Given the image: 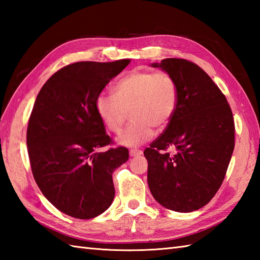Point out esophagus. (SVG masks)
Instances as JSON below:
<instances>
[{"mask_svg": "<svg viewBox=\"0 0 260 260\" xmlns=\"http://www.w3.org/2000/svg\"><path fill=\"white\" fill-rule=\"evenodd\" d=\"M143 152L141 150H136V148H133V150L129 151V155L131 156H140L142 155Z\"/></svg>", "mask_w": 260, "mask_h": 260, "instance_id": "34e87169", "label": "esophagus"}]
</instances>
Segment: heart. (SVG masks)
Segmentation results:
<instances>
[{
  "instance_id": "heart-1",
  "label": "heart",
  "mask_w": 260,
  "mask_h": 260,
  "mask_svg": "<svg viewBox=\"0 0 260 260\" xmlns=\"http://www.w3.org/2000/svg\"><path fill=\"white\" fill-rule=\"evenodd\" d=\"M114 92L101 93L96 98V112L110 132L118 133L131 109L133 121L117 139L118 144L127 147L151 140L153 127L164 128L178 105L176 84L165 71L133 70L116 82Z\"/></svg>"
}]
</instances>
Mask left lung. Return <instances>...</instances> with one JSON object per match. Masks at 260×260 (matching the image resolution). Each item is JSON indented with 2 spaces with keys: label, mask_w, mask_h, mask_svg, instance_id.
<instances>
[{
  "label": "left lung",
  "mask_w": 260,
  "mask_h": 260,
  "mask_svg": "<svg viewBox=\"0 0 260 260\" xmlns=\"http://www.w3.org/2000/svg\"><path fill=\"white\" fill-rule=\"evenodd\" d=\"M152 67L173 77L178 105L167 128L144 151L148 187L164 208L196 211L214 197L227 172L235 148L233 112L198 64L168 58Z\"/></svg>",
  "instance_id": "left-lung-1"
}]
</instances>
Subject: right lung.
I'll list each match as a JSON object with an SVG mask.
<instances>
[{
  "instance_id": "obj_1",
  "label": "right lung",
  "mask_w": 260,
  "mask_h": 260,
  "mask_svg": "<svg viewBox=\"0 0 260 260\" xmlns=\"http://www.w3.org/2000/svg\"><path fill=\"white\" fill-rule=\"evenodd\" d=\"M131 62L80 61L58 70L41 88L29 119L26 145L42 194L60 211L91 219L110 207L114 171L128 159L112 143L96 112V98Z\"/></svg>"
}]
</instances>
